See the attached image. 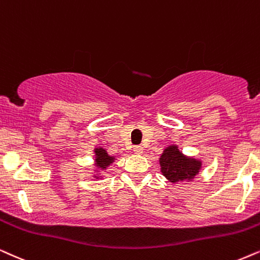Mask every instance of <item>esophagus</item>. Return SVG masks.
<instances>
[{
    "label": "esophagus",
    "mask_w": 260,
    "mask_h": 260,
    "mask_svg": "<svg viewBox=\"0 0 260 260\" xmlns=\"http://www.w3.org/2000/svg\"><path fill=\"white\" fill-rule=\"evenodd\" d=\"M133 151L136 152V153H143L144 148H143V146H140V145H136V146L133 147Z\"/></svg>",
    "instance_id": "obj_1"
}]
</instances>
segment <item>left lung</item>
Wrapping results in <instances>:
<instances>
[{"label":"left lung","mask_w":260,"mask_h":260,"mask_svg":"<svg viewBox=\"0 0 260 260\" xmlns=\"http://www.w3.org/2000/svg\"><path fill=\"white\" fill-rule=\"evenodd\" d=\"M159 162H160L162 175L172 183L193 178L199 174L201 168L199 160L184 157L176 146L165 148Z\"/></svg>","instance_id":"obj_1"}]
</instances>
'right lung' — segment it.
<instances>
[{"mask_svg": "<svg viewBox=\"0 0 260 260\" xmlns=\"http://www.w3.org/2000/svg\"><path fill=\"white\" fill-rule=\"evenodd\" d=\"M95 153H96V162H98L99 168L106 169V166H108L110 162H113L114 160V158L108 155V153H107L106 150H103V148H96Z\"/></svg>", "mask_w": 260, "mask_h": 260, "instance_id": "add662e5", "label": "right lung"}]
</instances>
